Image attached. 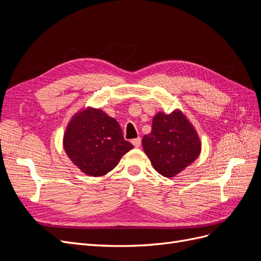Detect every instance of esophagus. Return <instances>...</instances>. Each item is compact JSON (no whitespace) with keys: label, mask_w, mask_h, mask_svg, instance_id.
Wrapping results in <instances>:
<instances>
[{"label":"esophagus","mask_w":261,"mask_h":261,"mask_svg":"<svg viewBox=\"0 0 261 261\" xmlns=\"http://www.w3.org/2000/svg\"><path fill=\"white\" fill-rule=\"evenodd\" d=\"M132 142V144L135 145L136 148H139L141 145V139L140 138H137V139H133V140L131 141Z\"/></svg>","instance_id":"obj_1"}]
</instances>
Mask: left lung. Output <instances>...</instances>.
<instances>
[{
	"mask_svg": "<svg viewBox=\"0 0 261 261\" xmlns=\"http://www.w3.org/2000/svg\"><path fill=\"white\" fill-rule=\"evenodd\" d=\"M142 147L155 170L172 178L198 158L201 141L195 126L177 109L155 114L151 132L142 138Z\"/></svg>",
	"mask_w": 261,
	"mask_h": 261,
	"instance_id": "obj_1",
	"label": "left lung"
}]
</instances>
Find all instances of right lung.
<instances>
[{"label":"right lung","mask_w":261,"mask_h":261,"mask_svg":"<svg viewBox=\"0 0 261 261\" xmlns=\"http://www.w3.org/2000/svg\"><path fill=\"white\" fill-rule=\"evenodd\" d=\"M69 159L90 177H102L117 167L133 145L125 141L116 119L87 107L69 121L63 136Z\"/></svg>","instance_id":"obj_1"}]
</instances>
